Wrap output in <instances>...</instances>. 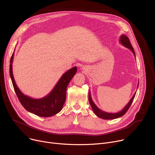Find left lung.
I'll list each match as a JSON object with an SVG mask.
<instances>
[{
    "mask_svg": "<svg viewBox=\"0 0 155 155\" xmlns=\"http://www.w3.org/2000/svg\"><path fill=\"white\" fill-rule=\"evenodd\" d=\"M119 41H120V42L122 45H124L125 47L129 48V50L133 53L134 55L135 56V52L134 51V49L132 47V45L131 44V42H130V41H129L128 37H127L124 35H121ZM138 85H139V84L137 85V87H138ZM136 93L134 94L133 97H132L131 99L130 100V101L128 102V104L126 105L125 107L123 110L119 111V112H117V113L105 112H104V111L101 110L100 109L97 107L96 106V105L94 103V102L92 100V97H91L90 91H89V93H88V99H89V102H90V104H91V107H92V109L93 111L94 112L96 116H97L99 117L102 118L103 119H107V120L108 119H116V118L120 117L123 116V115L125 114V113L127 111V110L129 109L130 106H131V104H132V102H133V101L134 99Z\"/></svg>",
    "mask_w": 155,
    "mask_h": 155,
    "instance_id": "1",
    "label": "left lung"
}]
</instances>
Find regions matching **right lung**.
<instances>
[{"label": "right lung", "instance_id": "obj_1", "mask_svg": "<svg viewBox=\"0 0 155 155\" xmlns=\"http://www.w3.org/2000/svg\"><path fill=\"white\" fill-rule=\"evenodd\" d=\"M13 58L14 53L10 61L11 78L15 92L24 109L38 116L44 117L53 116L60 112L66 101L67 86L77 71V67H73L65 72L48 95L43 98L35 99L24 95L16 85L12 73Z\"/></svg>", "mask_w": 155, "mask_h": 155}]
</instances>
